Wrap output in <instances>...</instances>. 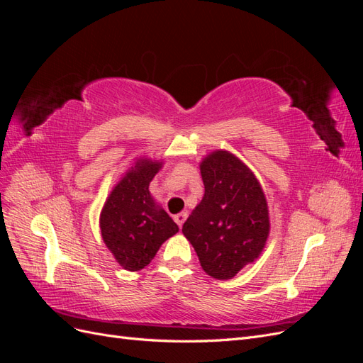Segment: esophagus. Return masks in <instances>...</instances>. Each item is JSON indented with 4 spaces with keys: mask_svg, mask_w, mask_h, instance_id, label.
<instances>
[{
    "mask_svg": "<svg viewBox=\"0 0 363 363\" xmlns=\"http://www.w3.org/2000/svg\"><path fill=\"white\" fill-rule=\"evenodd\" d=\"M186 218H188V213H186V212H180V213H177V215L174 216V221L177 223V225H179V227H182V225H183V223L186 221Z\"/></svg>",
    "mask_w": 363,
    "mask_h": 363,
    "instance_id": "34e87169",
    "label": "esophagus"
}]
</instances>
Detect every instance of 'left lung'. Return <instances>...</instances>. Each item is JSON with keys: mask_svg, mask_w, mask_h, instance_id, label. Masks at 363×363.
Masks as SVG:
<instances>
[{"mask_svg": "<svg viewBox=\"0 0 363 363\" xmlns=\"http://www.w3.org/2000/svg\"><path fill=\"white\" fill-rule=\"evenodd\" d=\"M204 196L182 232L206 274L228 280L259 257L269 233L268 206L257 179L227 151L201 163Z\"/></svg>", "mask_w": 363, "mask_h": 363, "instance_id": "1", "label": "left lung"}]
</instances>
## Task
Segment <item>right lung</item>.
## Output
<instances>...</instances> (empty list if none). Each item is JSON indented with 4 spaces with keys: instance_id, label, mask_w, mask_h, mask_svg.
Masks as SVG:
<instances>
[{
    "instance_id": "1",
    "label": "right lung",
    "mask_w": 363,
    "mask_h": 363,
    "mask_svg": "<svg viewBox=\"0 0 363 363\" xmlns=\"http://www.w3.org/2000/svg\"><path fill=\"white\" fill-rule=\"evenodd\" d=\"M159 162L140 159L121 180L103 207L101 236L115 259L128 271L145 268L160 245L179 232L172 218L156 206L148 191Z\"/></svg>"
}]
</instances>
